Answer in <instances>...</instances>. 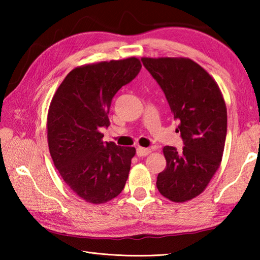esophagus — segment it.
<instances>
[{"mask_svg": "<svg viewBox=\"0 0 260 260\" xmlns=\"http://www.w3.org/2000/svg\"><path fill=\"white\" fill-rule=\"evenodd\" d=\"M150 153H151L150 148H144V147H137L136 148V154H137V156H140V157H144V156L148 155Z\"/></svg>", "mask_w": 260, "mask_h": 260, "instance_id": "34e87169", "label": "esophagus"}]
</instances>
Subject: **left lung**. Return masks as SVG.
Listing matches in <instances>:
<instances>
[{
    "label": "left lung",
    "instance_id": "left-lung-1",
    "mask_svg": "<svg viewBox=\"0 0 260 260\" xmlns=\"http://www.w3.org/2000/svg\"><path fill=\"white\" fill-rule=\"evenodd\" d=\"M163 90L178 121L183 150L163 148L167 168L156 187L174 202H184L206 189L221 162L227 135V108L217 85L201 66L186 58H143Z\"/></svg>",
    "mask_w": 260,
    "mask_h": 260
}]
</instances>
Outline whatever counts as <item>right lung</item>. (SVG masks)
<instances>
[{"label":"right lung","instance_id":"1","mask_svg":"<svg viewBox=\"0 0 260 260\" xmlns=\"http://www.w3.org/2000/svg\"><path fill=\"white\" fill-rule=\"evenodd\" d=\"M139 59L75 68L59 86L48 113L49 150L60 175L77 196L105 203L123 191L134 147L103 142L109 108L121 87L139 75Z\"/></svg>","mask_w":260,"mask_h":260}]
</instances>
